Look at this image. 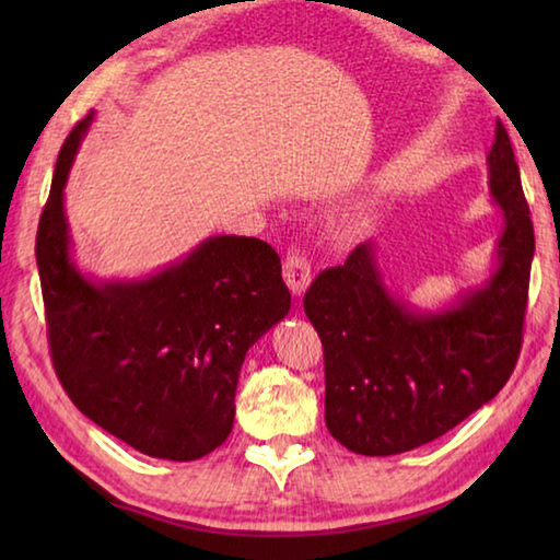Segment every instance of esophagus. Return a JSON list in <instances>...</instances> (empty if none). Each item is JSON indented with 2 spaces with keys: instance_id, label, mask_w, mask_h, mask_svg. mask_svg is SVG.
<instances>
[{
  "instance_id": "esophagus-1",
  "label": "esophagus",
  "mask_w": 560,
  "mask_h": 560,
  "mask_svg": "<svg viewBox=\"0 0 560 560\" xmlns=\"http://www.w3.org/2000/svg\"><path fill=\"white\" fill-rule=\"evenodd\" d=\"M283 279L293 296H303L311 283V261L299 252H289L287 264H283Z\"/></svg>"
}]
</instances>
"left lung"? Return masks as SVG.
Returning <instances> with one entry per match:
<instances>
[{
    "instance_id": "left-lung-1",
    "label": "left lung",
    "mask_w": 560,
    "mask_h": 560,
    "mask_svg": "<svg viewBox=\"0 0 560 560\" xmlns=\"http://www.w3.org/2000/svg\"><path fill=\"white\" fill-rule=\"evenodd\" d=\"M487 170L504 230L481 287L434 311L417 308L387 287L375 244L365 242L303 296L324 343L326 428L350 452L387 457L422 447L487 405L514 373L534 224L501 122Z\"/></svg>"
}]
</instances>
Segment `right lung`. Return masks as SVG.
Instances as JSON below:
<instances>
[{
	"label": "right lung",
	"instance_id": "right-lung-1",
	"mask_svg": "<svg viewBox=\"0 0 560 560\" xmlns=\"http://www.w3.org/2000/svg\"><path fill=\"white\" fill-rule=\"evenodd\" d=\"M71 130L36 232V264L56 375L79 410L148 457L192 462L234 424L246 350L289 314L281 259L254 236H207L185 257L136 279H98L73 259L63 207Z\"/></svg>",
	"mask_w": 560,
	"mask_h": 560
}]
</instances>
